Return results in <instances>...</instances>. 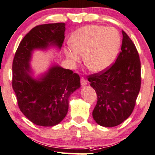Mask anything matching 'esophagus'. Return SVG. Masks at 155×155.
<instances>
[{
	"instance_id": "1",
	"label": "esophagus",
	"mask_w": 155,
	"mask_h": 155,
	"mask_svg": "<svg viewBox=\"0 0 155 155\" xmlns=\"http://www.w3.org/2000/svg\"><path fill=\"white\" fill-rule=\"evenodd\" d=\"M80 83H81V85L82 86H84V85H86L87 84V80L85 79L84 78H82L81 80H80Z\"/></svg>"
}]
</instances>
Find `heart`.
Segmentation results:
<instances>
[{
    "instance_id": "heart-1",
    "label": "heart",
    "mask_w": 155,
    "mask_h": 155,
    "mask_svg": "<svg viewBox=\"0 0 155 155\" xmlns=\"http://www.w3.org/2000/svg\"><path fill=\"white\" fill-rule=\"evenodd\" d=\"M121 45L119 32L113 28L87 25L77 30L70 38V45L64 53L72 63L80 61L84 55V63L92 72L100 73L112 65Z\"/></svg>"
}]
</instances>
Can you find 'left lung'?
I'll use <instances>...</instances> for the list:
<instances>
[{
  "label": "left lung",
  "mask_w": 155,
  "mask_h": 155,
  "mask_svg": "<svg viewBox=\"0 0 155 155\" xmlns=\"http://www.w3.org/2000/svg\"><path fill=\"white\" fill-rule=\"evenodd\" d=\"M121 51L117 60L104 71L88 76L97 102L92 117L106 127L119 125L130 117L141 86V63L137 50L122 31Z\"/></svg>",
  "instance_id": "1"
}]
</instances>
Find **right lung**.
<instances>
[{"label":"right lung","mask_w":155,"mask_h":155,"mask_svg":"<svg viewBox=\"0 0 155 155\" xmlns=\"http://www.w3.org/2000/svg\"><path fill=\"white\" fill-rule=\"evenodd\" d=\"M65 31L64 23L35 26L23 38L14 56L12 86L18 104L24 115L39 126L59 124L68 113L70 95L80 87L78 74L58 65L38 79L31 76L30 63L34 50L51 45L60 49Z\"/></svg>","instance_id":"1"}]
</instances>
